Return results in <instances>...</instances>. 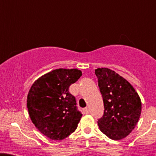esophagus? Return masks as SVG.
<instances>
[{
	"mask_svg": "<svg viewBox=\"0 0 156 156\" xmlns=\"http://www.w3.org/2000/svg\"><path fill=\"white\" fill-rule=\"evenodd\" d=\"M83 112H84L85 114H89V113H90V109H89V108H83Z\"/></svg>",
	"mask_w": 156,
	"mask_h": 156,
	"instance_id": "1",
	"label": "esophagus"
}]
</instances>
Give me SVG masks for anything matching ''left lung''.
I'll return each mask as SVG.
<instances>
[{
	"instance_id": "1",
	"label": "left lung",
	"mask_w": 156,
	"mask_h": 156,
	"mask_svg": "<svg viewBox=\"0 0 156 156\" xmlns=\"http://www.w3.org/2000/svg\"><path fill=\"white\" fill-rule=\"evenodd\" d=\"M104 102L98 120L101 131L112 140L124 138L134 129L141 112V101L132 85L107 68L95 69Z\"/></svg>"
}]
</instances>
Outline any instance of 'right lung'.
I'll list each match as a JSON object with an SVG mask.
<instances>
[{
	"label": "right lung",
	"instance_id": "right-lung-1",
	"mask_svg": "<svg viewBox=\"0 0 156 156\" xmlns=\"http://www.w3.org/2000/svg\"><path fill=\"white\" fill-rule=\"evenodd\" d=\"M81 76L82 72L76 69H58L32 85L27 96L29 115L36 127L48 138L63 140L76 129L82 113L69 88Z\"/></svg>",
	"mask_w": 156,
	"mask_h": 156
}]
</instances>
